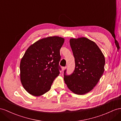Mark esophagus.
I'll list each match as a JSON object with an SVG mask.
<instances>
[{"label":"esophagus","mask_w":121,"mask_h":121,"mask_svg":"<svg viewBox=\"0 0 121 121\" xmlns=\"http://www.w3.org/2000/svg\"><path fill=\"white\" fill-rule=\"evenodd\" d=\"M66 69V67H63L62 68V69L63 71H64Z\"/></svg>","instance_id":"34e87169"}]
</instances>
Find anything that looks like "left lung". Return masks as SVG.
<instances>
[{"label":"left lung","instance_id":"obj_1","mask_svg":"<svg viewBox=\"0 0 121 121\" xmlns=\"http://www.w3.org/2000/svg\"><path fill=\"white\" fill-rule=\"evenodd\" d=\"M69 43L75 69L72 75H64V82L74 94L84 95L93 89L103 75L105 57L97 44L85 37L70 38Z\"/></svg>","mask_w":121,"mask_h":121}]
</instances>
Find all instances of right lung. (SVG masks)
<instances>
[{"instance_id": "obj_1", "label": "right lung", "mask_w": 121, "mask_h": 121, "mask_svg": "<svg viewBox=\"0 0 121 121\" xmlns=\"http://www.w3.org/2000/svg\"><path fill=\"white\" fill-rule=\"evenodd\" d=\"M64 42L62 37H48L38 40L26 49L20 61V80L30 94L40 96L50 90L60 73V49Z\"/></svg>"}]
</instances>
